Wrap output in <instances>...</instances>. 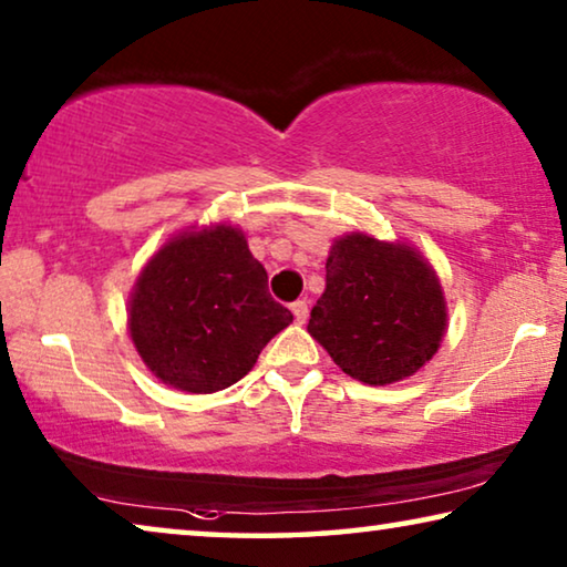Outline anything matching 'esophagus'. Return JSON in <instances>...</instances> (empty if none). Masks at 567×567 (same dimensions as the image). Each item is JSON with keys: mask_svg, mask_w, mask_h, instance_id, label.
I'll list each match as a JSON object with an SVG mask.
<instances>
[{"mask_svg": "<svg viewBox=\"0 0 567 567\" xmlns=\"http://www.w3.org/2000/svg\"><path fill=\"white\" fill-rule=\"evenodd\" d=\"M290 310H292V316H295V320H298V323H306V320H308V312H310V308H308V302H306V300H295L292 306H290Z\"/></svg>", "mask_w": 567, "mask_h": 567, "instance_id": "esophagus-1", "label": "esophagus"}]
</instances>
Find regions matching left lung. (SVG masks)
<instances>
[{
    "mask_svg": "<svg viewBox=\"0 0 567 567\" xmlns=\"http://www.w3.org/2000/svg\"><path fill=\"white\" fill-rule=\"evenodd\" d=\"M445 320L441 280L420 251L357 231L333 241L308 333L346 374L384 386L435 357Z\"/></svg>",
    "mask_w": 567,
    "mask_h": 567,
    "instance_id": "obj_1",
    "label": "left lung"
}]
</instances>
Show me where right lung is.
Listing matches in <instances>:
<instances>
[{
  "instance_id": "obj_1",
  "label": "right lung",
  "mask_w": 567,
  "mask_h": 567,
  "mask_svg": "<svg viewBox=\"0 0 567 567\" xmlns=\"http://www.w3.org/2000/svg\"><path fill=\"white\" fill-rule=\"evenodd\" d=\"M290 323L292 312L267 290V269L226 224L173 236L130 298V333L142 361L159 382L193 394L247 377Z\"/></svg>"
}]
</instances>
